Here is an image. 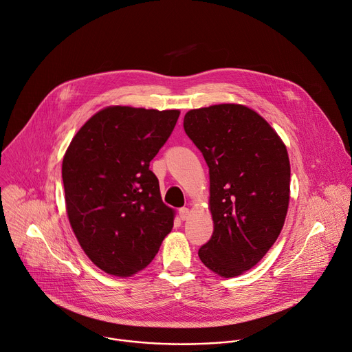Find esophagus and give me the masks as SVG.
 Listing matches in <instances>:
<instances>
[{"label":"esophagus","instance_id":"obj_1","mask_svg":"<svg viewBox=\"0 0 352 352\" xmlns=\"http://www.w3.org/2000/svg\"><path fill=\"white\" fill-rule=\"evenodd\" d=\"M178 216H179V219H181L182 221L188 220V219H189V209H186V208H182V209H179V212H178Z\"/></svg>","mask_w":352,"mask_h":352}]
</instances>
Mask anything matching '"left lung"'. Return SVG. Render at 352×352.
I'll list each match as a JSON object with an SVG mask.
<instances>
[{
	"instance_id": "1",
	"label": "left lung",
	"mask_w": 352,
	"mask_h": 352,
	"mask_svg": "<svg viewBox=\"0 0 352 352\" xmlns=\"http://www.w3.org/2000/svg\"><path fill=\"white\" fill-rule=\"evenodd\" d=\"M184 129L202 152L210 179L213 235L199 258L230 278L256 266L278 238L289 204L284 142L255 110L216 104L189 110Z\"/></svg>"
}]
</instances>
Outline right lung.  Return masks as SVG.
<instances>
[{"mask_svg": "<svg viewBox=\"0 0 352 352\" xmlns=\"http://www.w3.org/2000/svg\"><path fill=\"white\" fill-rule=\"evenodd\" d=\"M179 113L109 106L80 126L64 155L69 224L87 258L111 276L143 270L173 230L175 212L148 164Z\"/></svg>", "mask_w": 352, "mask_h": 352, "instance_id": "1", "label": "right lung"}]
</instances>
